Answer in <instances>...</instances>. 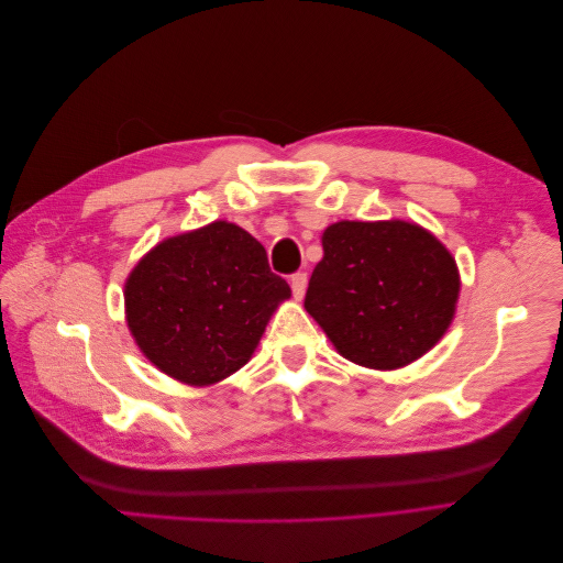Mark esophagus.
Wrapping results in <instances>:
<instances>
[{
	"label": "esophagus",
	"instance_id": "34e87169",
	"mask_svg": "<svg viewBox=\"0 0 563 563\" xmlns=\"http://www.w3.org/2000/svg\"><path fill=\"white\" fill-rule=\"evenodd\" d=\"M291 288H294V298L300 300L305 296V288H308V275H305V272H296L291 277Z\"/></svg>",
	"mask_w": 563,
	"mask_h": 563
}]
</instances>
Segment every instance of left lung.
Wrapping results in <instances>:
<instances>
[{
    "label": "left lung",
    "instance_id": "obj_1",
    "mask_svg": "<svg viewBox=\"0 0 563 563\" xmlns=\"http://www.w3.org/2000/svg\"><path fill=\"white\" fill-rule=\"evenodd\" d=\"M308 310L345 360L378 371L411 364L451 327L460 294L453 255L406 220H340L321 234Z\"/></svg>",
    "mask_w": 563,
    "mask_h": 563
}]
</instances>
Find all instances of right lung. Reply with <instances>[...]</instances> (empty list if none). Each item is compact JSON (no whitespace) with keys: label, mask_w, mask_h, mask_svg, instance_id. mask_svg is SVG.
Masks as SVG:
<instances>
[{"label":"right lung","mask_w":563,"mask_h":563,"mask_svg":"<svg viewBox=\"0 0 563 563\" xmlns=\"http://www.w3.org/2000/svg\"><path fill=\"white\" fill-rule=\"evenodd\" d=\"M288 296L263 244L228 220L168 236L124 286L135 343L166 376L195 387L240 371Z\"/></svg>","instance_id":"1"}]
</instances>
